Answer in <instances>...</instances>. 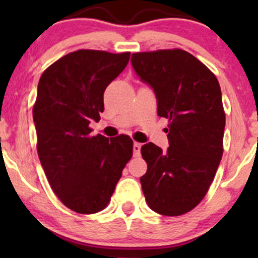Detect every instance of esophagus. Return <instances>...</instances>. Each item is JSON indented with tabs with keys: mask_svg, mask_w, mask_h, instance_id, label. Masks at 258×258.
Segmentation results:
<instances>
[{
	"mask_svg": "<svg viewBox=\"0 0 258 258\" xmlns=\"http://www.w3.org/2000/svg\"><path fill=\"white\" fill-rule=\"evenodd\" d=\"M141 155V143H134V156L139 157Z\"/></svg>",
	"mask_w": 258,
	"mask_h": 258,
	"instance_id": "34e87169",
	"label": "esophagus"
}]
</instances>
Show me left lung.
I'll return each mask as SVG.
<instances>
[{
	"label": "left lung",
	"mask_w": 258,
	"mask_h": 258,
	"mask_svg": "<svg viewBox=\"0 0 258 258\" xmlns=\"http://www.w3.org/2000/svg\"><path fill=\"white\" fill-rule=\"evenodd\" d=\"M141 81L153 88L157 114L169 119V148H141L148 164L141 184L148 206L165 216H179L204 199L222 155L225 114L216 76L181 49L132 55Z\"/></svg>",
	"instance_id": "1"
}]
</instances>
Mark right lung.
Masks as SVG:
<instances>
[{"mask_svg":"<svg viewBox=\"0 0 258 258\" xmlns=\"http://www.w3.org/2000/svg\"><path fill=\"white\" fill-rule=\"evenodd\" d=\"M130 52H70L44 70L33 117L37 154L52 191L79 214L103 210L133 156L128 135L90 136L100 121L103 94L128 64Z\"/></svg>","mask_w":258,"mask_h":258,"instance_id":"obj_1","label":"right lung"}]
</instances>
